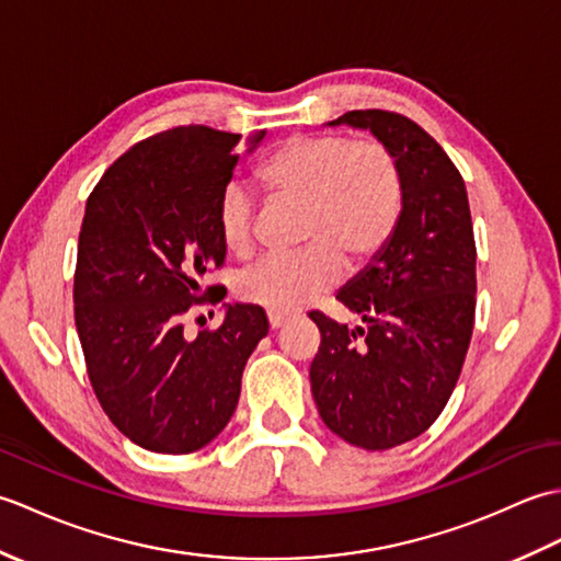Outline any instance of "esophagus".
<instances>
[{
  "mask_svg": "<svg viewBox=\"0 0 561 561\" xmlns=\"http://www.w3.org/2000/svg\"><path fill=\"white\" fill-rule=\"evenodd\" d=\"M267 320H270V328H272V330H279L282 325H287L289 316H284V313H267Z\"/></svg>",
  "mask_w": 561,
  "mask_h": 561,
  "instance_id": "obj_1",
  "label": "esophagus"
}]
</instances>
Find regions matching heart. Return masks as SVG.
Returning a JSON list of instances; mask_svg holds the SVG:
<instances>
[{
    "instance_id": "obj_1",
    "label": "heart",
    "mask_w": 561,
    "mask_h": 561,
    "mask_svg": "<svg viewBox=\"0 0 561 561\" xmlns=\"http://www.w3.org/2000/svg\"><path fill=\"white\" fill-rule=\"evenodd\" d=\"M257 183L272 199L301 202L304 243L296 257H265L250 267L238 291L272 313H289L335 287L342 262L366 265L396 236L404 205L402 171L383 141L342 135H294L257 165ZM224 248L248 257L255 248V199L241 185L219 197Z\"/></svg>"
}]
</instances>
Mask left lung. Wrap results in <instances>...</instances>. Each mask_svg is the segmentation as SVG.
<instances>
[{
    "mask_svg": "<svg viewBox=\"0 0 561 561\" xmlns=\"http://www.w3.org/2000/svg\"><path fill=\"white\" fill-rule=\"evenodd\" d=\"M328 125L368 129L402 171L396 236L337 291L362 325L308 313L320 330L311 392L325 426L352 446L386 450L436 422L470 347L478 253L468 190L448 153L410 117L352 111Z\"/></svg>",
    "mask_w": 561,
    "mask_h": 561,
    "instance_id": "1",
    "label": "left lung"
}]
</instances>
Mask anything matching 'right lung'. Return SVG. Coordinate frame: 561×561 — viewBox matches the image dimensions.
Returning a JSON list of instances; mask_svg holds the SVG:
<instances>
[{"label": "right lung", "mask_w": 561, "mask_h": 561, "mask_svg": "<svg viewBox=\"0 0 561 561\" xmlns=\"http://www.w3.org/2000/svg\"><path fill=\"white\" fill-rule=\"evenodd\" d=\"M265 135L241 145V135L173 127L123 153L87 202L75 274L83 359L105 414L147 450L183 456L217 438L270 330L260 306L226 304L217 330L183 332L190 306L211 294L202 279L226 257L219 197L241 151Z\"/></svg>", "instance_id": "1"}]
</instances>
